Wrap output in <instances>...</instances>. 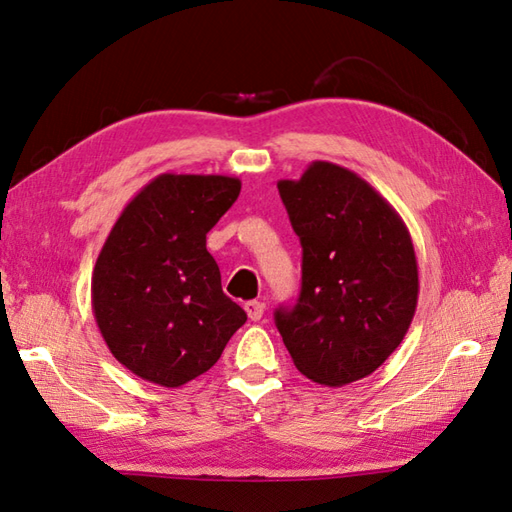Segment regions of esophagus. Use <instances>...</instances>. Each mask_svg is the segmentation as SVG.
<instances>
[{"instance_id": "esophagus-1", "label": "esophagus", "mask_w": 512, "mask_h": 512, "mask_svg": "<svg viewBox=\"0 0 512 512\" xmlns=\"http://www.w3.org/2000/svg\"><path fill=\"white\" fill-rule=\"evenodd\" d=\"M244 310H246V314H248V319H250V321H259V319L264 317L266 303H262V301H248L246 306H244Z\"/></svg>"}]
</instances>
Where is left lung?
Returning a JSON list of instances; mask_svg holds the SVG:
<instances>
[{
    "mask_svg": "<svg viewBox=\"0 0 512 512\" xmlns=\"http://www.w3.org/2000/svg\"><path fill=\"white\" fill-rule=\"evenodd\" d=\"M303 248L301 292L275 312L299 372L343 387L383 365L418 306V262L402 217L358 173L314 160L279 180Z\"/></svg>",
    "mask_w": 512,
    "mask_h": 512,
    "instance_id": "left-lung-1",
    "label": "left lung"
}]
</instances>
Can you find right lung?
I'll return each instance as SVG.
<instances>
[{
    "label": "right lung",
    "mask_w": 512,
    "mask_h": 512,
    "mask_svg": "<svg viewBox=\"0 0 512 512\" xmlns=\"http://www.w3.org/2000/svg\"><path fill=\"white\" fill-rule=\"evenodd\" d=\"M239 189L231 176L160 173L107 235L92 273V312L116 361L138 378L189 383L246 323L206 250V233Z\"/></svg>",
    "instance_id": "right-lung-1"
}]
</instances>
